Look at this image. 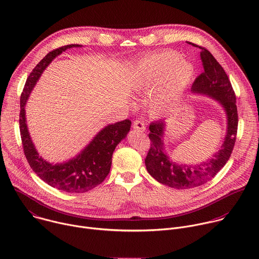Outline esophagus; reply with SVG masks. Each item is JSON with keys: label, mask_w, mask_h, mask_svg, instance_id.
<instances>
[{"label": "esophagus", "mask_w": 259, "mask_h": 259, "mask_svg": "<svg viewBox=\"0 0 259 259\" xmlns=\"http://www.w3.org/2000/svg\"><path fill=\"white\" fill-rule=\"evenodd\" d=\"M133 128L136 129V130H139V131L143 132V131H145V129H146V125H145V123H144L142 120L137 119V120H135V121L133 122Z\"/></svg>", "instance_id": "34e87169"}]
</instances>
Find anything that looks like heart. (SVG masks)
Instances as JSON below:
<instances>
[{"label": "heart", "mask_w": 259, "mask_h": 259, "mask_svg": "<svg viewBox=\"0 0 259 259\" xmlns=\"http://www.w3.org/2000/svg\"><path fill=\"white\" fill-rule=\"evenodd\" d=\"M181 60L179 54L165 51L144 59L137 66L133 78V87L136 91L150 90L166 78L163 87L152 100L151 106L154 112H160L191 82L194 67L189 62L180 63Z\"/></svg>", "instance_id": "b5f03b06"}]
</instances>
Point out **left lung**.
I'll return each mask as SVG.
<instances>
[{
  "label": "left lung",
  "mask_w": 259,
  "mask_h": 259,
  "mask_svg": "<svg viewBox=\"0 0 259 259\" xmlns=\"http://www.w3.org/2000/svg\"><path fill=\"white\" fill-rule=\"evenodd\" d=\"M190 44L201 49V59L204 66V71L193 83L192 91L212 96L224 105L228 115V133L221 150L209 163L192 167L177 165L169 160L163 146L165 123L163 120L151 123L149 134L151 146L145 158L147 172L164 186L177 190H188L202 186L226 165L234 150L239 122L236 94L225 69L205 47L194 43Z\"/></svg>",
  "instance_id": "left-lung-1"
}]
</instances>
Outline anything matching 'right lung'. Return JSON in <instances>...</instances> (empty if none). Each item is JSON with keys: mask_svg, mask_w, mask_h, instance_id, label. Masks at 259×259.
I'll return each instance as SVG.
<instances>
[{"mask_svg": "<svg viewBox=\"0 0 259 259\" xmlns=\"http://www.w3.org/2000/svg\"><path fill=\"white\" fill-rule=\"evenodd\" d=\"M71 44L50 51L29 73L20 96L19 129L23 152L32 169L42 180L52 188L65 193H86L99 184L108 175L112 166V157L118 143L126 137L130 130L131 121H124L108 125L102 129L86 149L75 159L64 164L52 165L44 161L36 153L30 140L26 123L24 105L34 84L47 65L67 48L79 47Z\"/></svg>", "mask_w": 259, "mask_h": 259, "instance_id": "add662e5", "label": "right lung"}]
</instances>
